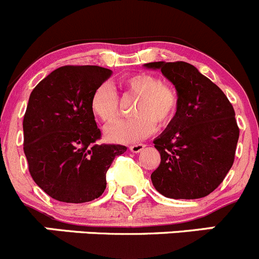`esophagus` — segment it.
Masks as SVG:
<instances>
[{
    "label": "esophagus",
    "instance_id": "esophagus-1",
    "mask_svg": "<svg viewBox=\"0 0 259 259\" xmlns=\"http://www.w3.org/2000/svg\"><path fill=\"white\" fill-rule=\"evenodd\" d=\"M144 149H145L144 144H137V145H132V146H130V150H131L132 152H135V154H137V152H141Z\"/></svg>",
    "mask_w": 259,
    "mask_h": 259
}]
</instances>
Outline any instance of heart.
Listing matches in <instances>:
<instances>
[{
    "mask_svg": "<svg viewBox=\"0 0 259 259\" xmlns=\"http://www.w3.org/2000/svg\"><path fill=\"white\" fill-rule=\"evenodd\" d=\"M127 91L139 97L131 119L118 120L105 130L108 140L130 144L144 140L155 131L156 124L165 127L170 123L178 109V95L171 86L160 82L149 73H135L122 80ZM117 93L109 83H102L91 97V110L104 123H110L118 115Z\"/></svg>",
    "mask_w": 259,
    "mask_h": 259,
    "instance_id": "1",
    "label": "heart"
}]
</instances>
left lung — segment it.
<instances>
[{
    "mask_svg": "<svg viewBox=\"0 0 259 259\" xmlns=\"http://www.w3.org/2000/svg\"><path fill=\"white\" fill-rule=\"evenodd\" d=\"M174 85L178 109L154 140L159 168L151 174L155 189L174 199H196L215 191L233 166L239 127L223 90L187 62H151Z\"/></svg>",
    "mask_w": 259,
    "mask_h": 259,
    "instance_id": "left-lung-1",
    "label": "left lung"
}]
</instances>
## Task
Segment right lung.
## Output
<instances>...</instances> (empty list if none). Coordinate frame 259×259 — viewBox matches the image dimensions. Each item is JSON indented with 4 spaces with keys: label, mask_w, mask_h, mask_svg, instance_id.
<instances>
[{
    "label": "right lung",
    "mask_w": 259,
    "mask_h": 259,
    "mask_svg": "<svg viewBox=\"0 0 259 259\" xmlns=\"http://www.w3.org/2000/svg\"><path fill=\"white\" fill-rule=\"evenodd\" d=\"M110 75L99 66H63L31 91L23 120L24 152L31 178L57 201L82 203L102 196L110 164L127 150L97 144L102 132L91 97Z\"/></svg>",
    "instance_id": "obj_1"
}]
</instances>
